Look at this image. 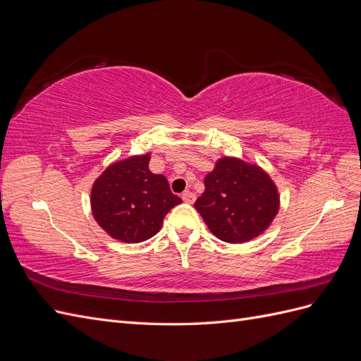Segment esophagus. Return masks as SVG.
I'll list each match as a JSON object with an SVG mask.
<instances>
[{"instance_id": "34e87169", "label": "esophagus", "mask_w": 361, "mask_h": 361, "mask_svg": "<svg viewBox=\"0 0 361 361\" xmlns=\"http://www.w3.org/2000/svg\"><path fill=\"white\" fill-rule=\"evenodd\" d=\"M182 200H183L185 203H194L195 194L191 192V191H185V192H182Z\"/></svg>"}]
</instances>
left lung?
Instances as JSON below:
<instances>
[{"label": "left lung", "mask_w": 361, "mask_h": 361, "mask_svg": "<svg viewBox=\"0 0 361 361\" xmlns=\"http://www.w3.org/2000/svg\"><path fill=\"white\" fill-rule=\"evenodd\" d=\"M279 204L277 187L264 170L226 157L206 174L204 192L194 207L218 239L239 244L267 231Z\"/></svg>", "instance_id": "8db88e82"}]
</instances>
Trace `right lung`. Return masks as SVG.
Segmentation results:
<instances>
[{
  "instance_id": "right-lung-1",
  "label": "right lung",
  "mask_w": 361,
  "mask_h": 361,
  "mask_svg": "<svg viewBox=\"0 0 361 361\" xmlns=\"http://www.w3.org/2000/svg\"><path fill=\"white\" fill-rule=\"evenodd\" d=\"M149 154L111 164L93 183L94 220L114 239L143 243L159 232L171 207L182 203L162 174L149 170Z\"/></svg>"
}]
</instances>
